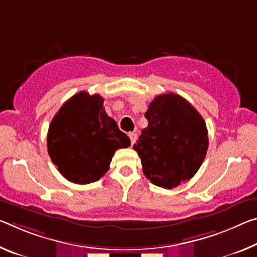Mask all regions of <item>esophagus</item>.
Listing matches in <instances>:
<instances>
[{"mask_svg":"<svg viewBox=\"0 0 257 257\" xmlns=\"http://www.w3.org/2000/svg\"><path fill=\"white\" fill-rule=\"evenodd\" d=\"M128 136H129V138H130V142H132V145H134V143H135L136 142V140H137V137H138V135L136 133H129L128 134Z\"/></svg>","mask_w":257,"mask_h":257,"instance_id":"esophagus-1","label":"esophagus"}]
</instances>
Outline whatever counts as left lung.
<instances>
[{"instance_id": "obj_1", "label": "left lung", "mask_w": 257, "mask_h": 257, "mask_svg": "<svg viewBox=\"0 0 257 257\" xmlns=\"http://www.w3.org/2000/svg\"><path fill=\"white\" fill-rule=\"evenodd\" d=\"M145 117L149 125L134 144L145 176L169 190L192 178L208 150L202 116L186 99L170 92L151 101Z\"/></svg>"}]
</instances>
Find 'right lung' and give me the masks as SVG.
Segmentation results:
<instances>
[{
	"mask_svg": "<svg viewBox=\"0 0 257 257\" xmlns=\"http://www.w3.org/2000/svg\"><path fill=\"white\" fill-rule=\"evenodd\" d=\"M100 95L80 91L64 103L48 130V152L70 182L89 184L103 177L114 152L130 146L129 137L109 117Z\"/></svg>",
	"mask_w": 257,
	"mask_h": 257,
	"instance_id": "obj_1",
	"label": "right lung"
}]
</instances>
